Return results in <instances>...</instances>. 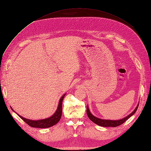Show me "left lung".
Instances as JSON below:
<instances>
[{
	"mask_svg": "<svg viewBox=\"0 0 151 151\" xmlns=\"http://www.w3.org/2000/svg\"><path fill=\"white\" fill-rule=\"evenodd\" d=\"M138 105L137 106L136 108H135V110H134L130 115H128V116H127L126 117H124L123 119H119V120H106V119H99L98 117H96L94 116L93 115L91 114L90 111H89V110L88 106H87V115H88V117L89 118V119L93 122L94 123L99 125V126L104 127H115L119 126V125L124 123V122L126 121L128 119L130 118L131 116H132V115H133L134 114H135V112L136 111L137 108H138Z\"/></svg>",
	"mask_w": 151,
	"mask_h": 151,
	"instance_id": "obj_1",
	"label": "left lung"
}]
</instances>
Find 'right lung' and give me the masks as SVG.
Instances as JSON below:
<instances>
[{
	"mask_svg": "<svg viewBox=\"0 0 151 151\" xmlns=\"http://www.w3.org/2000/svg\"><path fill=\"white\" fill-rule=\"evenodd\" d=\"M66 94H64L59 101V104L57 108V110L55 111L52 116L44 119H41V120H31V119H28L24 118L23 117L21 116L19 114H17L19 117H21L22 120H23L25 123L28 124L29 126L34 127V128H40V129H45V128H49L52 126H54V124H57L60 121L61 117H62V102L63 100V98L65 97ZM12 110H14L12 108Z\"/></svg>",
	"mask_w": 151,
	"mask_h": 151,
	"instance_id": "obj_1",
	"label": "right lung"
}]
</instances>
